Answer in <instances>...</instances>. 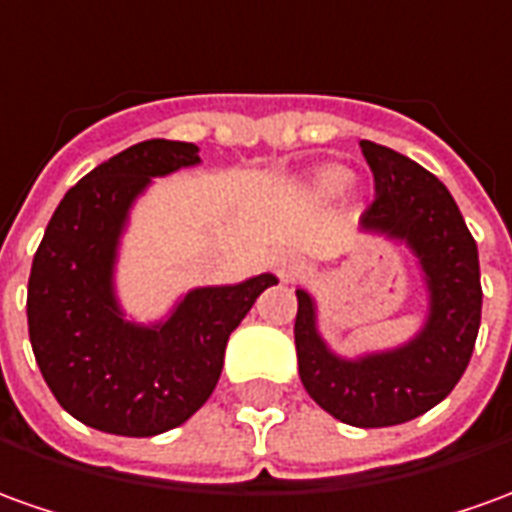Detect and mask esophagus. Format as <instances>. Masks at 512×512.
I'll list each match as a JSON object with an SVG mask.
<instances>
[{
    "instance_id": "obj_1",
    "label": "esophagus",
    "mask_w": 512,
    "mask_h": 512,
    "mask_svg": "<svg viewBox=\"0 0 512 512\" xmlns=\"http://www.w3.org/2000/svg\"><path fill=\"white\" fill-rule=\"evenodd\" d=\"M294 271H297V263L291 260V257L280 255L274 260V274L280 277V280H288V277H294Z\"/></svg>"
}]
</instances>
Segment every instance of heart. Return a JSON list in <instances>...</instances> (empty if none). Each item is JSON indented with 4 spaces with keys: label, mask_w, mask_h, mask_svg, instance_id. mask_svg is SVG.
<instances>
[{
    "label": "heart",
    "mask_w": 512,
    "mask_h": 512,
    "mask_svg": "<svg viewBox=\"0 0 512 512\" xmlns=\"http://www.w3.org/2000/svg\"><path fill=\"white\" fill-rule=\"evenodd\" d=\"M347 184H350V173L344 168H325L319 170V176H316V190L322 196H336V193H342Z\"/></svg>",
    "instance_id": "b5f03b06"
}]
</instances>
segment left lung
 I'll list each match as a JSON object with an SVG mask.
<instances>
[{
	"mask_svg": "<svg viewBox=\"0 0 512 512\" xmlns=\"http://www.w3.org/2000/svg\"><path fill=\"white\" fill-rule=\"evenodd\" d=\"M361 154L375 179V201L361 215V229L412 249L429 291V314L401 347L344 358L319 336L314 297L297 288L294 342L308 395L342 423L381 429L415 420L457 387L479 333L482 285L476 241L446 184L370 139H361Z\"/></svg>",
	"mask_w": 512,
	"mask_h": 512,
	"instance_id": "8db88e82",
	"label": "left lung"
}]
</instances>
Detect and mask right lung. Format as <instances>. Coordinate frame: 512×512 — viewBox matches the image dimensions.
<instances>
[{"label": "right lung", "mask_w": 512, "mask_h": 512, "mask_svg": "<svg viewBox=\"0 0 512 512\" xmlns=\"http://www.w3.org/2000/svg\"><path fill=\"white\" fill-rule=\"evenodd\" d=\"M193 142L145 139L75 184L52 212L27 283L38 370L75 420L106 434L154 437L207 403L229 333L277 283L257 274L187 291L168 319L128 322L114 291L128 212L156 176L198 165Z\"/></svg>", "instance_id": "add662e5"}]
</instances>
